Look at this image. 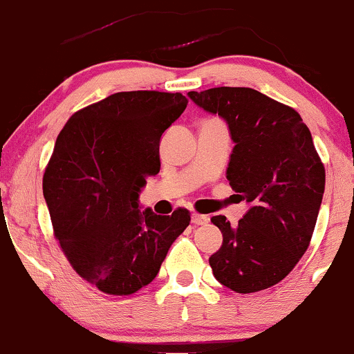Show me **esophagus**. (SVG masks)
Wrapping results in <instances>:
<instances>
[{
	"mask_svg": "<svg viewBox=\"0 0 354 354\" xmlns=\"http://www.w3.org/2000/svg\"><path fill=\"white\" fill-rule=\"evenodd\" d=\"M191 221H193V225H206V223L209 221V218L206 216V214L193 213V216H191Z\"/></svg>",
	"mask_w": 354,
	"mask_h": 354,
	"instance_id": "esophagus-1",
	"label": "esophagus"
}]
</instances>
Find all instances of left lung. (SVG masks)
Wrapping results in <instances>:
<instances>
[{"label": "left lung", "mask_w": 354, "mask_h": 354, "mask_svg": "<svg viewBox=\"0 0 354 354\" xmlns=\"http://www.w3.org/2000/svg\"><path fill=\"white\" fill-rule=\"evenodd\" d=\"M198 106L225 118L234 141L231 188L251 205L231 226L213 216L223 245L211 254L214 278L236 293L274 286L310 246L324 193V165L298 111L251 88L189 91Z\"/></svg>", "instance_id": "8db88e82"}]
</instances>
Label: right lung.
Wrapping results in <instances>:
<instances>
[{"label":"right lung","mask_w":354,"mask_h":354,"mask_svg":"<svg viewBox=\"0 0 354 354\" xmlns=\"http://www.w3.org/2000/svg\"><path fill=\"white\" fill-rule=\"evenodd\" d=\"M181 93L121 91L63 126L43 174L53 233L73 270L100 291L129 296L156 278L191 214L138 209L146 178L160 173V140L181 116Z\"/></svg>","instance_id":"obj_1"}]
</instances>
